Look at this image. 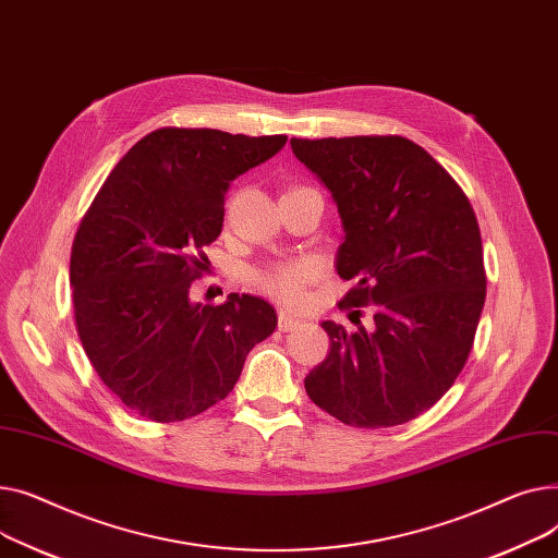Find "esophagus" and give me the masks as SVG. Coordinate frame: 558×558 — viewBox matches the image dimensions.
I'll return each mask as SVG.
<instances>
[{
    "label": "esophagus",
    "mask_w": 558,
    "mask_h": 558,
    "mask_svg": "<svg viewBox=\"0 0 558 558\" xmlns=\"http://www.w3.org/2000/svg\"><path fill=\"white\" fill-rule=\"evenodd\" d=\"M300 324H302V319L298 315H292L290 311L279 313V331H294Z\"/></svg>",
    "instance_id": "esophagus-1"
}]
</instances>
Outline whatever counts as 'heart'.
Masks as SVG:
<instances>
[{
    "label": "heart",
    "instance_id": "heart-1",
    "mask_svg": "<svg viewBox=\"0 0 558 558\" xmlns=\"http://www.w3.org/2000/svg\"><path fill=\"white\" fill-rule=\"evenodd\" d=\"M322 272L324 268L317 258H300L292 260V264L275 266L258 272L256 281L270 298L283 304H298L304 294V286L315 281Z\"/></svg>",
    "mask_w": 558,
    "mask_h": 558
}]
</instances>
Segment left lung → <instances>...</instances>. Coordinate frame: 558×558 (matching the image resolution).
<instances>
[{
    "mask_svg": "<svg viewBox=\"0 0 558 558\" xmlns=\"http://www.w3.org/2000/svg\"><path fill=\"white\" fill-rule=\"evenodd\" d=\"M342 220L336 270L351 279L322 322L331 351L304 380L311 401L355 428H389L430 410L466 365L486 298L482 236L464 191L405 137L290 140ZM375 326H359V306Z\"/></svg>",
    "mask_w": 558,
    "mask_h": 558,
    "instance_id": "1",
    "label": "left lung"
}]
</instances>
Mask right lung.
I'll return each mask as SVG.
<instances>
[{"mask_svg": "<svg viewBox=\"0 0 558 558\" xmlns=\"http://www.w3.org/2000/svg\"><path fill=\"white\" fill-rule=\"evenodd\" d=\"M211 128H159L130 148L85 214L70 283L92 367L135 414L171 423L234 389L247 353L277 329V311L232 292L191 300L203 247L222 229L225 193L286 146Z\"/></svg>", "mask_w": 558, "mask_h": 558, "instance_id": "obj_1", "label": "right lung"}]
</instances>
